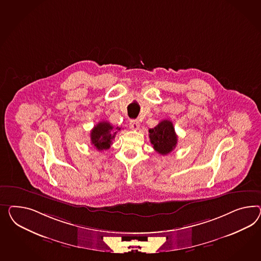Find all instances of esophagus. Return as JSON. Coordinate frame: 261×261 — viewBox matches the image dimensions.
Returning <instances> with one entry per match:
<instances>
[{"mask_svg":"<svg viewBox=\"0 0 261 261\" xmlns=\"http://www.w3.org/2000/svg\"><path fill=\"white\" fill-rule=\"evenodd\" d=\"M129 126L133 130H138L140 128V122H139V120H131L129 123Z\"/></svg>","mask_w":261,"mask_h":261,"instance_id":"obj_1","label":"esophagus"}]
</instances>
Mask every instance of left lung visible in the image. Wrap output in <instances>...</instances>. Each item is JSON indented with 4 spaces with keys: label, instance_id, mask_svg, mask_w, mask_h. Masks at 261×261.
Returning a JSON list of instances; mask_svg holds the SVG:
<instances>
[{
    "label": "left lung",
    "instance_id": "left-lung-1",
    "mask_svg": "<svg viewBox=\"0 0 261 261\" xmlns=\"http://www.w3.org/2000/svg\"><path fill=\"white\" fill-rule=\"evenodd\" d=\"M150 141L153 144V148L161 154L167 155L172 152L177 143V136L172 121L162 120L155 128L149 130Z\"/></svg>",
    "mask_w": 261,
    "mask_h": 261
}]
</instances>
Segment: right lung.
I'll return each instance as SVG.
<instances>
[{
  "label": "right lung",
  "instance_id": "add662e5",
  "mask_svg": "<svg viewBox=\"0 0 261 261\" xmlns=\"http://www.w3.org/2000/svg\"><path fill=\"white\" fill-rule=\"evenodd\" d=\"M116 130H120V128L117 127ZM117 131L114 130V127L108 121H100L97 125H95L91 130V143L95 146V148L99 151L107 150L110 148L112 144L113 139Z\"/></svg>",
  "mask_w": 261,
  "mask_h": 261
}]
</instances>
